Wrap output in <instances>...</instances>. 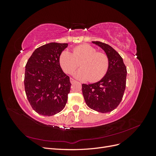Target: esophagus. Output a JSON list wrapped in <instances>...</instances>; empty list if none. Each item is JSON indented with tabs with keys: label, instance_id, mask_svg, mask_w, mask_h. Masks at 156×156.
Instances as JSON below:
<instances>
[{
	"label": "esophagus",
	"instance_id": "esophagus-1",
	"mask_svg": "<svg viewBox=\"0 0 156 156\" xmlns=\"http://www.w3.org/2000/svg\"><path fill=\"white\" fill-rule=\"evenodd\" d=\"M75 81H75V80H74L73 79L70 78V82H71V83H72V84H73V83H75Z\"/></svg>",
	"mask_w": 156,
	"mask_h": 156
}]
</instances>
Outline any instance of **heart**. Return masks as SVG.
I'll use <instances>...</instances> for the list:
<instances>
[{"mask_svg":"<svg viewBox=\"0 0 156 156\" xmlns=\"http://www.w3.org/2000/svg\"><path fill=\"white\" fill-rule=\"evenodd\" d=\"M60 67L66 73H72L80 63L81 68L73 73V76L81 81L94 83L102 79L107 72L109 60L106 54L97 52V49L88 44L75 47L71 53L64 51L59 57Z\"/></svg>","mask_w":156,"mask_h":156,"instance_id":"heart-1","label":"heart"}]
</instances>
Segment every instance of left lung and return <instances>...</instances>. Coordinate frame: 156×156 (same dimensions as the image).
<instances>
[{"label":"left lung","instance_id":"obj_1","mask_svg":"<svg viewBox=\"0 0 156 156\" xmlns=\"http://www.w3.org/2000/svg\"><path fill=\"white\" fill-rule=\"evenodd\" d=\"M105 51L109 60L107 72L100 81L83 84L82 91L87 105L102 113L109 112L119 106L126 88L127 69L121 56L109 45L92 41Z\"/></svg>","mask_w":156,"mask_h":156}]
</instances>
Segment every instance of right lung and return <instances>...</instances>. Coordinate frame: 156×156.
I'll use <instances>...</instances> for the list:
<instances>
[{
	"mask_svg": "<svg viewBox=\"0 0 156 156\" xmlns=\"http://www.w3.org/2000/svg\"><path fill=\"white\" fill-rule=\"evenodd\" d=\"M68 44L52 42L37 48L25 66V89L31 107L43 116H53L65 107L72 84L59 63Z\"/></svg>",
	"mask_w": 156,
	"mask_h": 156,
	"instance_id": "add662e5",
	"label": "right lung"
}]
</instances>
